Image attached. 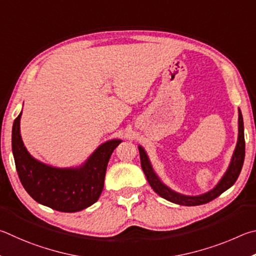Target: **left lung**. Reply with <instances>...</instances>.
I'll list each match as a JSON object with an SVG mask.
<instances>
[{
    "label": "left lung",
    "instance_id": "obj_1",
    "mask_svg": "<svg viewBox=\"0 0 256 256\" xmlns=\"http://www.w3.org/2000/svg\"><path fill=\"white\" fill-rule=\"evenodd\" d=\"M21 114L22 111L13 122L12 152L18 176L31 198L62 212H80L96 202L103 189L100 183L103 170L121 140H108L98 146L78 168H57L39 162L26 150L20 134ZM152 188L158 194L156 184Z\"/></svg>",
    "mask_w": 256,
    "mask_h": 256
}]
</instances>
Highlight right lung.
I'll return each instance as SVG.
<instances>
[{"mask_svg":"<svg viewBox=\"0 0 256 256\" xmlns=\"http://www.w3.org/2000/svg\"><path fill=\"white\" fill-rule=\"evenodd\" d=\"M140 163L142 171H144L145 176L148 180V183L152 186L154 183L158 186V194L163 196L164 199L171 201L173 204H180V206H199L207 204L209 201L216 199L217 196H220L222 192H225L227 189L234 184L236 182L237 178H238L240 170L243 168L244 163V158H245V138H244V122H243V116H242V112L240 110L238 112V140H237L236 148L234 150V154H232V162L230 168L225 173V176L222 178V180L219 181L218 184L216 186L214 189L209 191L208 194H204L202 196H183L180 194H176V192L172 191L168 189V186H165L158 176H156L155 172L153 171V168H152L150 162L148 160V156L145 153V150L140 147Z\"/></svg>","mask_w":256,"mask_h":256,"instance_id":"1","label":"right lung"}]
</instances>
